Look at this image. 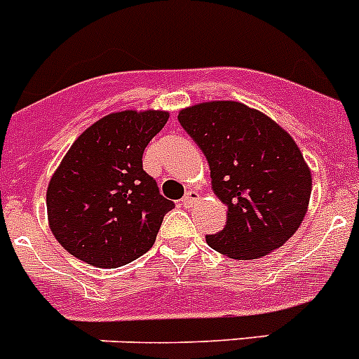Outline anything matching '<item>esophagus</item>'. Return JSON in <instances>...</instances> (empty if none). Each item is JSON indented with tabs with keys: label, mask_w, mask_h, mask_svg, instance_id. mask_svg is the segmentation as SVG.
I'll use <instances>...</instances> for the list:
<instances>
[{
	"label": "esophagus",
	"mask_w": 359,
	"mask_h": 359,
	"mask_svg": "<svg viewBox=\"0 0 359 359\" xmlns=\"http://www.w3.org/2000/svg\"><path fill=\"white\" fill-rule=\"evenodd\" d=\"M198 199H199L198 192H196V190H189V192H187L185 198H183L182 201H183V205H185V207H192V205H194V203L198 201Z\"/></svg>",
	"instance_id": "34e87169"
}]
</instances>
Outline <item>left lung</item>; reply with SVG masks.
Listing matches in <instances>:
<instances>
[{
    "instance_id": "left-lung-1",
    "label": "left lung",
    "mask_w": 359,
    "mask_h": 359,
    "mask_svg": "<svg viewBox=\"0 0 359 359\" xmlns=\"http://www.w3.org/2000/svg\"><path fill=\"white\" fill-rule=\"evenodd\" d=\"M177 120L207 156L214 194L228 208L208 246L239 261L280 248L306 217L313 189L293 138L264 113L230 100L187 107Z\"/></svg>"
}]
</instances>
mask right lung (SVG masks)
<instances>
[{
    "instance_id": "1",
    "label": "right lung",
    "mask_w": 359,
    "mask_h": 359,
    "mask_svg": "<svg viewBox=\"0 0 359 359\" xmlns=\"http://www.w3.org/2000/svg\"><path fill=\"white\" fill-rule=\"evenodd\" d=\"M167 120L165 111L111 113L73 142L46 192L50 228L66 252L111 269L152 248L174 203L142 156Z\"/></svg>"
}]
</instances>
